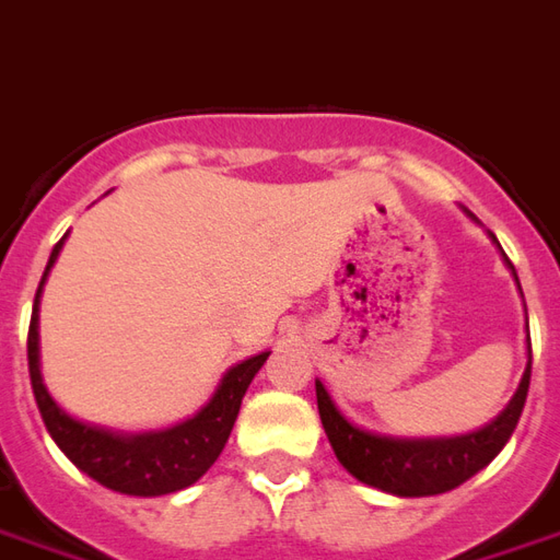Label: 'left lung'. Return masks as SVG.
Listing matches in <instances>:
<instances>
[{
	"instance_id": "8db88e82",
	"label": "left lung",
	"mask_w": 560,
	"mask_h": 560,
	"mask_svg": "<svg viewBox=\"0 0 560 560\" xmlns=\"http://www.w3.org/2000/svg\"><path fill=\"white\" fill-rule=\"evenodd\" d=\"M488 236L500 248L498 236L494 233H488ZM500 254H503V248H500ZM503 260L512 269L515 284H518L515 267L506 254H503ZM518 291H522V284H518ZM527 348H530V342H527ZM527 385H530V361H527L525 375L518 382V390L512 394L506 409L491 424L472 430V433L436 436V440H402V436H382V433L358 428L336 409V402L330 400V394L320 382H315V397H318V416L324 433L334 445L339 464L358 482L373 485L378 491H388L397 498H430V494H445L460 482H467L470 476H476L500 455V448L510 443L512 430L522 418Z\"/></svg>"
}]
</instances>
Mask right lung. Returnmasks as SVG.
<instances>
[{"mask_svg":"<svg viewBox=\"0 0 560 560\" xmlns=\"http://www.w3.org/2000/svg\"><path fill=\"white\" fill-rule=\"evenodd\" d=\"M66 236L54 245L45 276L38 281L30 336H26L30 382H33L42 421L54 436V443L60 445L62 455L69 457L78 470L88 472L90 479H96L105 488L120 491V494H132V498H160V494L182 491L187 485L197 482L199 476L209 470L218 455L224 452L230 430L240 416L242 397H245L257 370L267 363L269 351H260L248 361L230 366L218 390L212 394V400L206 402L197 416L175 424V428L148 430V433H117V430L78 421L50 397L45 382H42V366H38V296H42V288L48 281L54 260L60 257Z\"/></svg>","mask_w":560,"mask_h":560,"instance_id":"obj_1","label":"right lung"}]
</instances>
